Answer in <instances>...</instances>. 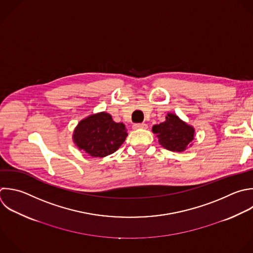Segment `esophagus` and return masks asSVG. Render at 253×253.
<instances>
[{
  "mask_svg": "<svg viewBox=\"0 0 253 253\" xmlns=\"http://www.w3.org/2000/svg\"><path fill=\"white\" fill-rule=\"evenodd\" d=\"M137 128H147V125H146L145 123L134 124V125H133V129H137Z\"/></svg>",
  "mask_w": 253,
  "mask_h": 253,
  "instance_id": "34e87169",
  "label": "esophagus"
}]
</instances>
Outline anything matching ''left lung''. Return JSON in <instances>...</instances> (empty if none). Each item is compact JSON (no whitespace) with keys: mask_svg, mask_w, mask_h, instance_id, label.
Returning <instances> with one entry per match:
<instances>
[{"mask_svg":"<svg viewBox=\"0 0 253 253\" xmlns=\"http://www.w3.org/2000/svg\"><path fill=\"white\" fill-rule=\"evenodd\" d=\"M153 133L157 134L158 142L170 151L182 152L194 139L195 129L187 125L174 114H167L166 121L152 127Z\"/></svg>","mask_w":253,"mask_h":253,"instance_id":"obj_1","label":"left lung"}]
</instances>
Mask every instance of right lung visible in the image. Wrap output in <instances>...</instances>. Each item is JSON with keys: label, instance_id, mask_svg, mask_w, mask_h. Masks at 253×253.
Segmentation results:
<instances>
[{"label": "right lung", "instance_id": "add662e5", "mask_svg": "<svg viewBox=\"0 0 253 253\" xmlns=\"http://www.w3.org/2000/svg\"><path fill=\"white\" fill-rule=\"evenodd\" d=\"M127 136L126 126L115 123L112 116L102 112L82 120L73 133L80 150L93 157H105L117 151Z\"/></svg>", "mask_w": 253, "mask_h": 253}]
</instances>
